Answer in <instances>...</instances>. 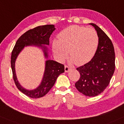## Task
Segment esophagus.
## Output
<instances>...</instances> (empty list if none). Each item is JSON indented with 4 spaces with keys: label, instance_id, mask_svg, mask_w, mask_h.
<instances>
[{
    "label": "esophagus",
    "instance_id": "esophagus-1",
    "mask_svg": "<svg viewBox=\"0 0 124 124\" xmlns=\"http://www.w3.org/2000/svg\"><path fill=\"white\" fill-rule=\"evenodd\" d=\"M64 70H65V72H69L70 70V68L69 67L67 66V65H65L64 67Z\"/></svg>",
    "mask_w": 124,
    "mask_h": 124
}]
</instances>
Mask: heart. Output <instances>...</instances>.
Masks as SVG:
<instances>
[{"label": "heart", "instance_id": "b5f03b06", "mask_svg": "<svg viewBox=\"0 0 124 124\" xmlns=\"http://www.w3.org/2000/svg\"><path fill=\"white\" fill-rule=\"evenodd\" d=\"M59 40L52 43V51L59 62H63L68 56L70 62L77 65L87 63L94 57L99 45V36L93 28L71 25L59 34Z\"/></svg>", "mask_w": 124, "mask_h": 124}]
</instances>
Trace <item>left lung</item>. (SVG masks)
Segmentation results:
<instances>
[{
    "label": "left lung",
    "mask_w": 124,
    "mask_h": 124,
    "mask_svg": "<svg viewBox=\"0 0 124 124\" xmlns=\"http://www.w3.org/2000/svg\"><path fill=\"white\" fill-rule=\"evenodd\" d=\"M90 24L98 34V47L91 61L76 68L80 76L75 87L85 95L95 97L106 89L114 74L115 52L112 42L106 33L95 24Z\"/></svg>",
    "instance_id": "left-lung-1"
}]
</instances>
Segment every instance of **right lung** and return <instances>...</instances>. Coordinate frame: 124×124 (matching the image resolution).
Segmentation results:
<instances>
[{
	"label": "right lung",
	"mask_w": 124,
	"mask_h": 124,
	"mask_svg": "<svg viewBox=\"0 0 124 124\" xmlns=\"http://www.w3.org/2000/svg\"><path fill=\"white\" fill-rule=\"evenodd\" d=\"M54 30L55 27L53 25H46L28 30L18 39L12 51L11 66L15 85L21 92L32 98L44 97L54 85L58 76L64 72V65L55 61L47 60L45 62V72L41 84L36 89L28 90L22 87L17 80L15 70V60L24 47L30 45L37 46L42 48L45 57L48 59V48L43 45H49L50 35Z\"/></svg>",
	"instance_id": "1"
}]
</instances>
